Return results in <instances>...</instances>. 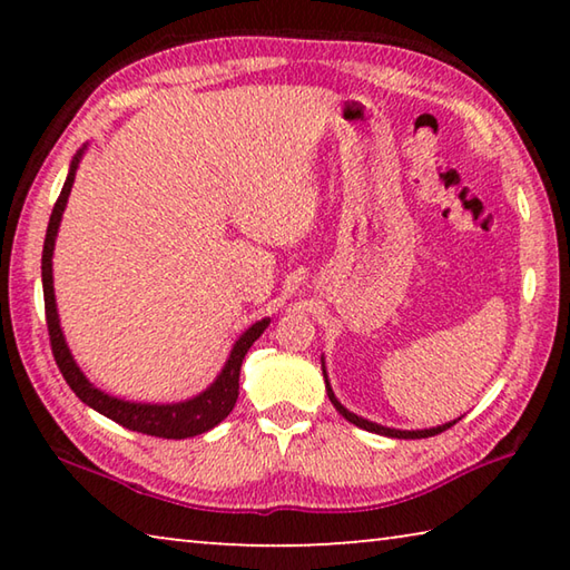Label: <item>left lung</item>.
<instances>
[{
	"label": "left lung",
	"mask_w": 570,
	"mask_h": 570,
	"mask_svg": "<svg viewBox=\"0 0 570 570\" xmlns=\"http://www.w3.org/2000/svg\"><path fill=\"white\" fill-rule=\"evenodd\" d=\"M322 372H324V382H326V394H330L332 404L336 407V412L342 414L344 420H350L352 424H356V428H362L366 432H374V435H384V438H397V440H422V438H432V435H440V432H445L448 428H452L458 420L452 422H445V424H438V428H430V430H394V428H384V424H377V422H370L360 417V414H354L344 407V404L334 397L332 392V384H330V377H326V370H324V360H322Z\"/></svg>",
	"instance_id": "left-lung-1"
}]
</instances>
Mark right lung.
Segmentation results:
<instances>
[{
  "mask_svg": "<svg viewBox=\"0 0 570 570\" xmlns=\"http://www.w3.org/2000/svg\"><path fill=\"white\" fill-rule=\"evenodd\" d=\"M82 153H85V146L77 150V156L72 158V166H70V173H67L62 193L52 208L50 224H47V236H45V248H42L45 316H47V332H50L55 362L60 366L65 382L70 384V390L77 394V397L88 404V407L105 414V417L122 424V428H128L132 432H142V435H150V438H163V440H186V438L204 435V432L214 430L218 422H224L230 414V410H234V404L238 400L240 364H244V356L250 350V344L264 334V330L272 320L250 324L248 330L238 336V342L234 344V350H230L224 370H220L216 382L210 384L208 390H204L186 402H173V404L128 402V400L110 397L108 392L95 387V384L85 377L80 366H77L75 356L70 354V346L65 342V334L60 330V316H57V304H55V286H52V254H55L57 228H60L67 198H70V190L75 183V170L80 166Z\"/></svg>",
  "mask_w": 570,
  "mask_h": 570,
  "instance_id": "obj_1",
  "label": "right lung"
}]
</instances>
